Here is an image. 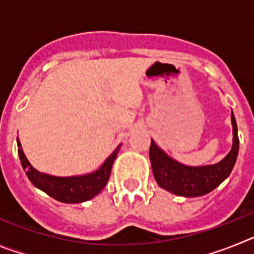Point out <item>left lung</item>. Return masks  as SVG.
I'll return each instance as SVG.
<instances>
[{"mask_svg":"<svg viewBox=\"0 0 254 254\" xmlns=\"http://www.w3.org/2000/svg\"><path fill=\"white\" fill-rule=\"evenodd\" d=\"M233 146L223 160L211 165L190 167L170 158L151 140L150 161L155 181L164 190L182 197H199L210 193L232 173L239 151L235 117L232 112Z\"/></svg>","mask_w":254,"mask_h":254,"instance_id":"1","label":"left lung"}]
</instances>
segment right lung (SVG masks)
<instances>
[{
	"instance_id": "right-lung-1",
	"label": "right lung",
	"mask_w": 254,
	"mask_h": 254,
	"mask_svg": "<svg viewBox=\"0 0 254 254\" xmlns=\"http://www.w3.org/2000/svg\"><path fill=\"white\" fill-rule=\"evenodd\" d=\"M16 141L20 161H21L22 168L26 170L29 181L40 190L46 192L48 196L64 203H81L99 194L108 183L113 163L121 149L120 145L95 172L82 174V176L56 177L35 169L29 163L25 154L22 151L19 137L16 138Z\"/></svg>"
}]
</instances>
